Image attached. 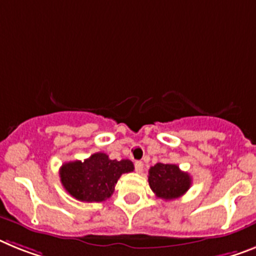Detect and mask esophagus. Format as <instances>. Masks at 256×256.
<instances>
[{
  "label": "esophagus",
  "mask_w": 256,
  "mask_h": 256,
  "mask_svg": "<svg viewBox=\"0 0 256 256\" xmlns=\"http://www.w3.org/2000/svg\"><path fill=\"white\" fill-rule=\"evenodd\" d=\"M135 172L136 173H142L143 172V162L142 161H136L135 162Z\"/></svg>",
  "instance_id": "34e87169"
}]
</instances>
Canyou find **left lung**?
<instances>
[{"instance_id": "1", "label": "left lung", "mask_w": 256, "mask_h": 256, "mask_svg": "<svg viewBox=\"0 0 256 256\" xmlns=\"http://www.w3.org/2000/svg\"><path fill=\"white\" fill-rule=\"evenodd\" d=\"M148 184L154 194L164 200L182 196L191 186V177L176 164L158 162L148 170Z\"/></svg>"}]
</instances>
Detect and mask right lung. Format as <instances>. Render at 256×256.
<instances>
[{"mask_svg":"<svg viewBox=\"0 0 256 256\" xmlns=\"http://www.w3.org/2000/svg\"><path fill=\"white\" fill-rule=\"evenodd\" d=\"M134 170L130 160H110L98 152L84 161L65 162L60 169L61 184L72 198L80 202H104L112 196L124 173Z\"/></svg>","mask_w":256,"mask_h":256,"instance_id":"right-lung-1","label":"right lung"}]
</instances>
